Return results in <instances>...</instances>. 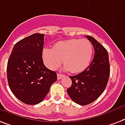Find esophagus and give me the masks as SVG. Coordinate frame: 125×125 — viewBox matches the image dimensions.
Returning <instances> with one entry per match:
<instances>
[{
    "label": "esophagus",
    "instance_id": "1",
    "mask_svg": "<svg viewBox=\"0 0 125 125\" xmlns=\"http://www.w3.org/2000/svg\"><path fill=\"white\" fill-rule=\"evenodd\" d=\"M63 76H64L63 75H61V74H59L58 73V74L57 75V78H58V80L61 79H62V78Z\"/></svg>",
    "mask_w": 125,
    "mask_h": 125
}]
</instances>
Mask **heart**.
Segmentation results:
<instances>
[{"label":"heart","mask_w":125,"mask_h":125,"mask_svg":"<svg viewBox=\"0 0 125 125\" xmlns=\"http://www.w3.org/2000/svg\"><path fill=\"white\" fill-rule=\"evenodd\" d=\"M93 55V46L87 39H71L56 42L53 48L42 50L44 63L48 69L54 70L62 63L64 69L78 73L84 71L90 65Z\"/></svg>","instance_id":"1"}]
</instances>
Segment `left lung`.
Masks as SVG:
<instances>
[{
	"mask_svg": "<svg viewBox=\"0 0 125 125\" xmlns=\"http://www.w3.org/2000/svg\"><path fill=\"white\" fill-rule=\"evenodd\" d=\"M86 37L94 46V58L84 71L69 77L72 84L67 90L71 100L81 105L90 104L99 98L107 86L110 73L107 50L92 37Z\"/></svg>",
	"mask_w": 125,
	"mask_h": 125,
	"instance_id": "obj_1",
	"label": "left lung"
}]
</instances>
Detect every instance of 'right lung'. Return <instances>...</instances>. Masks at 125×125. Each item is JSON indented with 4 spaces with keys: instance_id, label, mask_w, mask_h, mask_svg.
<instances>
[{
    "instance_id": "add662e5",
    "label": "right lung",
    "mask_w": 125,
    "mask_h": 125,
    "mask_svg": "<svg viewBox=\"0 0 125 125\" xmlns=\"http://www.w3.org/2000/svg\"><path fill=\"white\" fill-rule=\"evenodd\" d=\"M45 35L34 33L14 45L7 64V78L14 96L24 104L43 100L57 80L55 71L44 65L42 55Z\"/></svg>"
}]
</instances>
